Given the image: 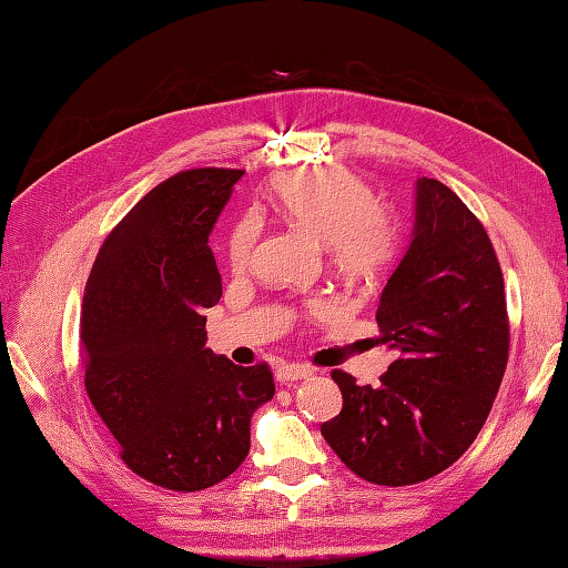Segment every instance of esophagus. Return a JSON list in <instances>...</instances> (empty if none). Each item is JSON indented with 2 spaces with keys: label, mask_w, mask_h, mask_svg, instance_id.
Listing matches in <instances>:
<instances>
[{
  "label": "esophagus",
  "mask_w": 568,
  "mask_h": 568,
  "mask_svg": "<svg viewBox=\"0 0 568 568\" xmlns=\"http://www.w3.org/2000/svg\"><path fill=\"white\" fill-rule=\"evenodd\" d=\"M314 373V368H308L306 363H280L276 368V381L288 383V381H302L308 378Z\"/></svg>",
  "instance_id": "34e87169"
}]
</instances>
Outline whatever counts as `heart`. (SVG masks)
Segmentation results:
<instances>
[{
  "label": "heart",
  "instance_id": "b5f03b06",
  "mask_svg": "<svg viewBox=\"0 0 568 568\" xmlns=\"http://www.w3.org/2000/svg\"><path fill=\"white\" fill-rule=\"evenodd\" d=\"M280 217L321 244L328 264L348 282H373L390 264L395 227L388 210L373 200V190L344 168H318L284 175L272 190ZM262 240V222L244 215L232 224L227 260L232 270H247ZM324 302L308 304L321 314Z\"/></svg>",
  "mask_w": 568,
  "mask_h": 568
}]
</instances>
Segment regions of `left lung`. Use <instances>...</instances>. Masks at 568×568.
<instances>
[{
  "instance_id": "left-lung-1",
  "label": "left lung",
  "mask_w": 568,
  "mask_h": 568,
  "mask_svg": "<svg viewBox=\"0 0 568 568\" xmlns=\"http://www.w3.org/2000/svg\"><path fill=\"white\" fill-rule=\"evenodd\" d=\"M381 385L331 371L344 408L321 425L351 473L403 487L440 475L483 430L509 358L505 276L489 234L440 180H417L410 247L383 286Z\"/></svg>"
}]
</instances>
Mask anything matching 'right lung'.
I'll use <instances>...</instances> for the list:
<instances>
[{
	"instance_id": "right-lung-1",
	"label": "right lung",
	"mask_w": 568,
	"mask_h": 568,
	"mask_svg": "<svg viewBox=\"0 0 568 568\" xmlns=\"http://www.w3.org/2000/svg\"><path fill=\"white\" fill-rule=\"evenodd\" d=\"M244 170H180L115 224L81 304V366L95 413L138 477L173 491L222 483L250 453V417L272 400L266 363L205 348L222 296L207 247Z\"/></svg>"
}]
</instances>
